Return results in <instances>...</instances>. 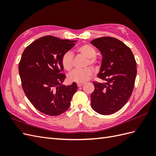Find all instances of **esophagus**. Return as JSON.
Here are the masks:
<instances>
[{
    "instance_id": "obj_1",
    "label": "esophagus",
    "mask_w": 156,
    "mask_h": 156,
    "mask_svg": "<svg viewBox=\"0 0 156 156\" xmlns=\"http://www.w3.org/2000/svg\"><path fill=\"white\" fill-rule=\"evenodd\" d=\"M84 84V83H77V87H82Z\"/></svg>"
}]
</instances>
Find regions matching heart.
<instances>
[{"label":"heart","mask_w":156,"mask_h":156,"mask_svg":"<svg viewBox=\"0 0 156 156\" xmlns=\"http://www.w3.org/2000/svg\"><path fill=\"white\" fill-rule=\"evenodd\" d=\"M77 51L88 58L87 65L90 64L94 67H97L99 63V60L96 56V51L92 45L84 44L79 46L77 48ZM73 55L70 51H67L66 53H65L61 59V63H62L64 69L67 71L72 70L73 65ZM93 73L94 69L90 67L84 69H76L68 75V79L73 82L84 83L88 81Z\"/></svg>","instance_id":"1"}]
</instances>
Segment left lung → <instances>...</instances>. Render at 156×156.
<instances>
[{"label": "left lung", "instance_id": "1", "mask_svg": "<svg viewBox=\"0 0 156 156\" xmlns=\"http://www.w3.org/2000/svg\"><path fill=\"white\" fill-rule=\"evenodd\" d=\"M100 51L102 64L98 77L105 83L94 81L91 106L99 114L111 115L123 107L133 90L136 64L129 47L112 37H101L91 41Z\"/></svg>", "mask_w": 156, "mask_h": 156}]
</instances>
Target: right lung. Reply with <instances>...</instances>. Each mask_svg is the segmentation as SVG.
<instances>
[{
  "label": "right lung",
  "instance_id": "obj_1",
  "mask_svg": "<svg viewBox=\"0 0 156 156\" xmlns=\"http://www.w3.org/2000/svg\"><path fill=\"white\" fill-rule=\"evenodd\" d=\"M76 41L45 36L28 45L19 63V73L26 96L37 110L49 116L66 111L77 87L62 85L66 75L61 72L63 55Z\"/></svg>",
  "mask_w": 156,
  "mask_h": 156
}]
</instances>
